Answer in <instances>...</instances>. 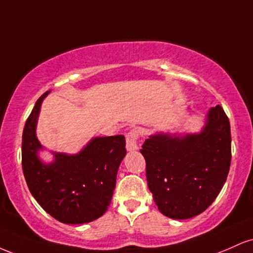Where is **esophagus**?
Masks as SVG:
<instances>
[{
    "instance_id": "esophagus-1",
    "label": "esophagus",
    "mask_w": 253,
    "mask_h": 253,
    "mask_svg": "<svg viewBox=\"0 0 253 253\" xmlns=\"http://www.w3.org/2000/svg\"><path fill=\"white\" fill-rule=\"evenodd\" d=\"M138 135L139 132L136 129H130L126 134V149L127 151H136L138 150Z\"/></svg>"
}]
</instances>
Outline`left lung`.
Wrapping results in <instances>:
<instances>
[{"label": "left lung", "instance_id": "obj_1", "mask_svg": "<svg viewBox=\"0 0 253 253\" xmlns=\"http://www.w3.org/2000/svg\"><path fill=\"white\" fill-rule=\"evenodd\" d=\"M141 155L153 201L165 216H196L213 203L231 165V126L221 107L210 109L200 133H157L145 140Z\"/></svg>", "mask_w": 253, "mask_h": 253}]
</instances>
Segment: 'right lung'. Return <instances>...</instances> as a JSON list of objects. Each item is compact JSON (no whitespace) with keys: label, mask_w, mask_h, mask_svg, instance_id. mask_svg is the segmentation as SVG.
Listing matches in <instances>:
<instances>
[{"label":"right lung","mask_w":253,"mask_h":253,"mask_svg":"<svg viewBox=\"0 0 253 253\" xmlns=\"http://www.w3.org/2000/svg\"><path fill=\"white\" fill-rule=\"evenodd\" d=\"M36 102L22 133V170L37 202L58 221L86 223L106 213L112 202L117 173L126 156L124 135L96 136L76 155L52 152L54 161L45 164L38 157L42 149L36 134L42 100Z\"/></svg>","instance_id":"1"}]
</instances>
